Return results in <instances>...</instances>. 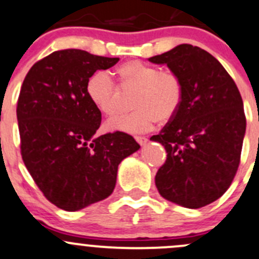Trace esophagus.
<instances>
[{
    "label": "esophagus",
    "mask_w": 259,
    "mask_h": 259,
    "mask_svg": "<svg viewBox=\"0 0 259 259\" xmlns=\"http://www.w3.org/2000/svg\"><path fill=\"white\" fill-rule=\"evenodd\" d=\"M136 141H137L140 145H145V143L148 141V138L145 137V136H136Z\"/></svg>",
    "instance_id": "1"
}]
</instances>
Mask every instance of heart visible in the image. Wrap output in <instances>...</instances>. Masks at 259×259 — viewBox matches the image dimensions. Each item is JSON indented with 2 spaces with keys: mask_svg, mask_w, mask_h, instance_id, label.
<instances>
[{
  "mask_svg": "<svg viewBox=\"0 0 259 259\" xmlns=\"http://www.w3.org/2000/svg\"><path fill=\"white\" fill-rule=\"evenodd\" d=\"M117 81L123 89H135L131 97L133 109L109 123L114 130L142 132L152 128L156 119L170 121L180 109L184 99V83L171 70L141 60H130L114 70ZM87 97L94 107L108 118L119 113L118 89L104 71L89 76L85 84Z\"/></svg>",
  "mask_w": 259,
  "mask_h": 259,
  "instance_id": "heart-1",
  "label": "heart"
}]
</instances>
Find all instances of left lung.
Wrapping results in <instances>:
<instances>
[{
	"label": "left lung",
	"instance_id": "8db88e82",
	"mask_svg": "<svg viewBox=\"0 0 259 259\" xmlns=\"http://www.w3.org/2000/svg\"><path fill=\"white\" fill-rule=\"evenodd\" d=\"M184 83V99L170 123L151 140L166 150L156 174L161 196L199 209L219 199L240 162L245 114L238 87L222 64L198 46L183 44L150 58Z\"/></svg>",
	"mask_w": 259,
	"mask_h": 259
}]
</instances>
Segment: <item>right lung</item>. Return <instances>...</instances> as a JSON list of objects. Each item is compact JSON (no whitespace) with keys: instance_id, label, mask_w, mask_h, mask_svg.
I'll return each instance as SVG.
<instances>
[{"instance_id":"add662e5","label":"right lung","mask_w":259,"mask_h":259,"mask_svg":"<svg viewBox=\"0 0 259 259\" xmlns=\"http://www.w3.org/2000/svg\"><path fill=\"white\" fill-rule=\"evenodd\" d=\"M118 60L78 49L54 51L31 66L21 85L22 161L44 196L63 210L108 198L121 161L140 148L128 133L96 136L102 113L87 97V80Z\"/></svg>"}]
</instances>
